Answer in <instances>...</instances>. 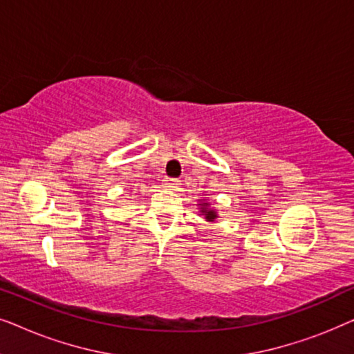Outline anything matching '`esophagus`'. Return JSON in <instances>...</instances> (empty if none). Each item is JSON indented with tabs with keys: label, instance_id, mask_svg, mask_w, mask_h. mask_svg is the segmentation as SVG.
Here are the masks:
<instances>
[{
	"label": "esophagus",
	"instance_id": "1",
	"mask_svg": "<svg viewBox=\"0 0 354 354\" xmlns=\"http://www.w3.org/2000/svg\"><path fill=\"white\" fill-rule=\"evenodd\" d=\"M164 187L169 188V190H177V188L180 187V183H178V180H172V178H167V180H164Z\"/></svg>",
	"mask_w": 354,
	"mask_h": 354
}]
</instances>
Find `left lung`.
<instances>
[{
	"mask_svg": "<svg viewBox=\"0 0 354 354\" xmlns=\"http://www.w3.org/2000/svg\"><path fill=\"white\" fill-rule=\"evenodd\" d=\"M200 201V212H201V216L205 217V219L207 221V222H216V219L219 216H217V209H214V207L211 206V203L207 201V200H198Z\"/></svg>",
	"mask_w": 354,
	"mask_h": 354,
	"instance_id": "left-lung-1",
	"label": "left lung"
}]
</instances>
